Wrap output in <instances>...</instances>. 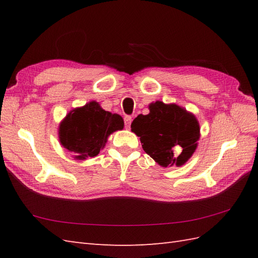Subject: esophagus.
I'll return each mask as SVG.
<instances>
[{"mask_svg":"<svg viewBox=\"0 0 258 258\" xmlns=\"http://www.w3.org/2000/svg\"><path fill=\"white\" fill-rule=\"evenodd\" d=\"M124 123H125V127L126 128H130L131 123H132V117H131V116H125L124 117Z\"/></svg>","mask_w":258,"mask_h":258,"instance_id":"34e87169","label":"esophagus"}]
</instances>
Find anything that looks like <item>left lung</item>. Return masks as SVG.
I'll use <instances>...</instances> for the list:
<instances>
[{
	"label": "left lung",
	"instance_id": "8db88e82",
	"mask_svg": "<svg viewBox=\"0 0 258 258\" xmlns=\"http://www.w3.org/2000/svg\"><path fill=\"white\" fill-rule=\"evenodd\" d=\"M149 109V114H140L131 125L143 150L162 167L184 165L196 151L201 136L196 116L175 103L156 101Z\"/></svg>",
	"mask_w": 258,
	"mask_h": 258
}]
</instances>
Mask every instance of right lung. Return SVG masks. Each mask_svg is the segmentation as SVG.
<instances>
[{
	"instance_id": "right-lung-1",
	"label": "right lung",
	"mask_w": 258,
	"mask_h": 258,
	"mask_svg": "<svg viewBox=\"0 0 258 258\" xmlns=\"http://www.w3.org/2000/svg\"><path fill=\"white\" fill-rule=\"evenodd\" d=\"M124 120L101 107L96 101L70 111L58 125L59 143L75 160L95 157L106 145L108 136L123 130Z\"/></svg>"
}]
</instances>
